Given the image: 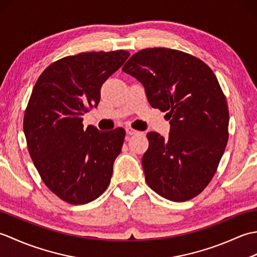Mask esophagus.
<instances>
[{"label":"esophagus","instance_id":"34e87169","mask_svg":"<svg viewBox=\"0 0 257 257\" xmlns=\"http://www.w3.org/2000/svg\"><path fill=\"white\" fill-rule=\"evenodd\" d=\"M125 133H127L128 136H134V135L140 134V132H138V130H136V129H134V128H130V127L125 128Z\"/></svg>","mask_w":257,"mask_h":257}]
</instances>
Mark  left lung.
<instances>
[{
	"mask_svg": "<svg viewBox=\"0 0 257 257\" xmlns=\"http://www.w3.org/2000/svg\"><path fill=\"white\" fill-rule=\"evenodd\" d=\"M122 70L144 85L150 106L170 119L168 140L147 134V184L174 202L199 195L215 174L228 140L227 102L216 76L200 58L165 47L137 52Z\"/></svg>",
	"mask_w": 257,
	"mask_h": 257,
	"instance_id": "left-lung-1",
	"label": "left lung"
}]
</instances>
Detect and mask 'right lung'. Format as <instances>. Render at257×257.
<instances>
[{
    "label": "right lung",
    "instance_id": "obj_1",
    "mask_svg": "<svg viewBox=\"0 0 257 257\" xmlns=\"http://www.w3.org/2000/svg\"><path fill=\"white\" fill-rule=\"evenodd\" d=\"M129 52H86L52 63L38 77L25 109L30 156L54 194L69 204L96 200L110 183L125 132L84 129L83 116L97 107L100 88Z\"/></svg>",
    "mask_w": 257,
    "mask_h": 257
}]
</instances>
